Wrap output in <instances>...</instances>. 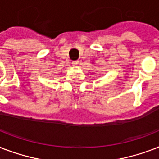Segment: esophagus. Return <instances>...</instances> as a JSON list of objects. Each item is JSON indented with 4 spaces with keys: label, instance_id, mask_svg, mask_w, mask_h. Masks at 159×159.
<instances>
[{
    "label": "esophagus",
    "instance_id": "34e87169",
    "mask_svg": "<svg viewBox=\"0 0 159 159\" xmlns=\"http://www.w3.org/2000/svg\"><path fill=\"white\" fill-rule=\"evenodd\" d=\"M72 66H77V65L79 64V61L78 60H77V61H72Z\"/></svg>",
    "mask_w": 159,
    "mask_h": 159
}]
</instances>
